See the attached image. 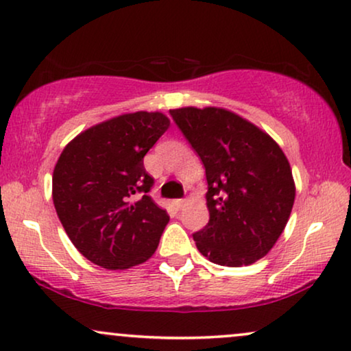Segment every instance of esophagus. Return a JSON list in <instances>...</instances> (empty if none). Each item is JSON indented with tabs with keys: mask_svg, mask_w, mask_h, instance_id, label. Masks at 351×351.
<instances>
[{
	"mask_svg": "<svg viewBox=\"0 0 351 351\" xmlns=\"http://www.w3.org/2000/svg\"><path fill=\"white\" fill-rule=\"evenodd\" d=\"M188 204V199H178V200H175V205H176V208H183L184 205Z\"/></svg>",
	"mask_w": 351,
	"mask_h": 351,
	"instance_id": "34e87169",
	"label": "esophagus"
}]
</instances>
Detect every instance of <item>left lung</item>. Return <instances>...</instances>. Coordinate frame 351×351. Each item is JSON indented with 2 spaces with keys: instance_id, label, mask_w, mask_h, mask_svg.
Instances as JSON below:
<instances>
[{
  "instance_id": "1",
  "label": "left lung",
  "mask_w": 351,
  "mask_h": 351,
  "mask_svg": "<svg viewBox=\"0 0 351 351\" xmlns=\"http://www.w3.org/2000/svg\"><path fill=\"white\" fill-rule=\"evenodd\" d=\"M170 114L205 167L210 219L194 241L221 266L252 265L276 244L291 217L295 183L286 154L252 121L221 107Z\"/></svg>"
}]
</instances>
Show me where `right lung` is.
I'll return each instance as SVG.
<instances>
[{"label":"right lung","mask_w":351,"mask_h":351,"mask_svg":"<svg viewBox=\"0 0 351 351\" xmlns=\"http://www.w3.org/2000/svg\"><path fill=\"white\" fill-rule=\"evenodd\" d=\"M170 127L162 112H132L75 136L53 171V202L69 239L93 263L128 269L151 258L168 219L151 199L143 158Z\"/></svg>","instance_id":"1"}]
</instances>
